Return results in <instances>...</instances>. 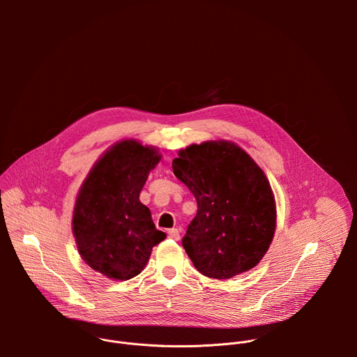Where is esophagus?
I'll return each mask as SVG.
<instances>
[{
	"mask_svg": "<svg viewBox=\"0 0 357 357\" xmlns=\"http://www.w3.org/2000/svg\"><path fill=\"white\" fill-rule=\"evenodd\" d=\"M168 237L172 240H179L181 238V233L178 229H169L168 230Z\"/></svg>",
	"mask_w": 357,
	"mask_h": 357,
	"instance_id": "obj_1",
	"label": "esophagus"
}]
</instances>
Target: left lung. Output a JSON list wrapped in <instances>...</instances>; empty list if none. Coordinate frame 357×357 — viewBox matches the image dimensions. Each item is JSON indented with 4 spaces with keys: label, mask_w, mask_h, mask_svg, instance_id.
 <instances>
[{
    "label": "left lung",
    "mask_w": 357,
    "mask_h": 357,
    "mask_svg": "<svg viewBox=\"0 0 357 357\" xmlns=\"http://www.w3.org/2000/svg\"><path fill=\"white\" fill-rule=\"evenodd\" d=\"M172 169L197 202L182 238L196 270L226 280L256 267L273 241L277 216L260 167L236 144L208 141L179 151Z\"/></svg>",
    "instance_id": "1"
}]
</instances>
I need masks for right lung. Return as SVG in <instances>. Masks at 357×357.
<instances>
[{"label":"right lung","mask_w":357,"mask_h":357,"mask_svg":"<svg viewBox=\"0 0 357 357\" xmlns=\"http://www.w3.org/2000/svg\"><path fill=\"white\" fill-rule=\"evenodd\" d=\"M155 148L126 139L113 145L87 175L73 212V234L82 259L113 280H130L145 267L157 230L139 193L160 162Z\"/></svg>","instance_id":"obj_1"}]
</instances>
